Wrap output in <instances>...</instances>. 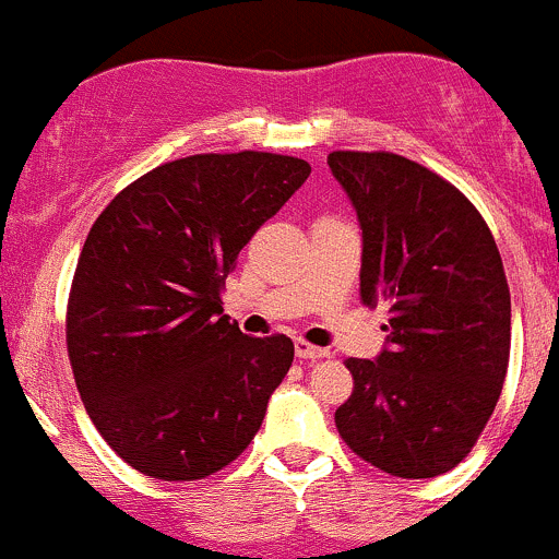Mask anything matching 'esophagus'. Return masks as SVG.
Segmentation results:
<instances>
[{
  "instance_id": "34e87169",
  "label": "esophagus",
  "mask_w": 559,
  "mask_h": 559,
  "mask_svg": "<svg viewBox=\"0 0 559 559\" xmlns=\"http://www.w3.org/2000/svg\"><path fill=\"white\" fill-rule=\"evenodd\" d=\"M296 356L314 361V358H325V356H329V350H325V347L309 345V342H304V340H296Z\"/></svg>"
}]
</instances>
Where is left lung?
<instances>
[{
    "label": "left lung",
    "instance_id": "left-lung-1",
    "mask_svg": "<svg viewBox=\"0 0 559 559\" xmlns=\"http://www.w3.org/2000/svg\"><path fill=\"white\" fill-rule=\"evenodd\" d=\"M361 225V301L389 307L374 361L347 358L342 440L400 478L460 465L484 432L508 369L511 293L478 209L391 152H331Z\"/></svg>",
    "mask_w": 559,
    "mask_h": 559
}]
</instances>
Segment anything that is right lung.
Returning a JSON list of instances; mask_svg holds the SVG:
<instances>
[{
	"mask_svg": "<svg viewBox=\"0 0 559 559\" xmlns=\"http://www.w3.org/2000/svg\"><path fill=\"white\" fill-rule=\"evenodd\" d=\"M309 170L285 154H192L132 181L92 225L68 353L94 427L138 473L206 478L261 429L293 342L241 334L219 290Z\"/></svg>",
	"mask_w": 559,
	"mask_h": 559,
	"instance_id": "1",
	"label": "right lung"
}]
</instances>
